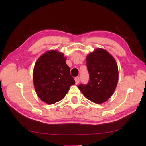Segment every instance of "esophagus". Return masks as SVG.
<instances>
[{"mask_svg": "<svg viewBox=\"0 0 146 146\" xmlns=\"http://www.w3.org/2000/svg\"><path fill=\"white\" fill-rule=\"evenodd\" d=\"M75 80L76 85L78 84V83H79V82H80V77H79V76H76V78H75Z\"/></svg>", "mask_w": 146, "mask_h": 146, "instance_id": "1", "label": "esophagus"}]
</instances>
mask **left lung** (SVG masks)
<instances>
[{
  "label": "left lung",
  "mask_w": 146,
  "mask_h": 146,
  "mask_svg": "<svg viewBox=\"0 0 146 146\" xmlns=\"http://www.w3.org/2000/svg\"><path fill=\"white\" fill-rule=\"evenodd\" d=\"M89 81L78 88L88 100L96 104L107 101L115 91L119 78L115 59L103 49H97L86 57Z\"/></svg>",
  "instance_id": "1"
}]
</instances>
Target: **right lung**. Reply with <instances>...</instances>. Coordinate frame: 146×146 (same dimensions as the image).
<instances>
[{"label": "right lung", "instance_id": "obj_1", "mask_svg": "<svg viewBox=\"0 0 146 146\" xmlns=\"http://www.w3.org/2000/svg\"><path fill=\"white\" fill-rule=\"evenodd\" d=\"M63 54L49 51L42 55L35 65L33 82L39 98L48 104L63 99L75 81Z\"/></svg>", "mask_w": 146, "mask_h": 146}]
</instances>
